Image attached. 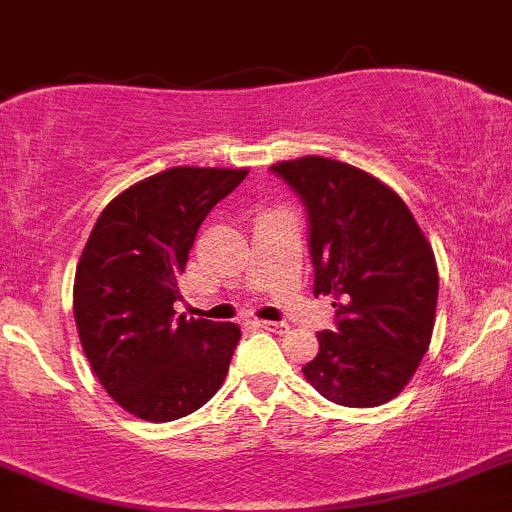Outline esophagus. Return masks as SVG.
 Instances as JSON below:
<instances>
[{"label": "esophagus", "mask_w": 512, "mask_h": 512, "mask_svg": "<svg viewBox=\"0 0 512 512\" xmlns=\"http://www.w3.org/2000/svg\"><path fill=\"white\" fill-rule=\"evenodd\" d=\"M257 329H265V331H275V334H285L288 331V324L283 321H255Z\"/></svg>", "instance_id": "1"}]
</instances>
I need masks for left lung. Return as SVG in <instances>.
Instances as JSON below:
<instances>
[{
  "label": "left lung",
  "mask_w": 512,
  "mask_h": 512,
  "mask_svg": "<svg viewBox=\"0 0 512 512\" xmlns=\"http://www.w3.org/2000/svg\"><path fill=\"white\" fill-rule=\"evenodd\" d=\"M308 211L313 293L334 296L336 329L319 331L303 375L326 400L375 408L411 382L428 352L439 267L398 193L319 155L273 165Z\"/></svg>",
  "instance_id": "left-lung-1"
}]
</instances>
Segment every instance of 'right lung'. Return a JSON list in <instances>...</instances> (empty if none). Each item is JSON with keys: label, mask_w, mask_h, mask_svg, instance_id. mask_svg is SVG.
<instances>
[{"label": "right lung", "mask_w": 512, "mask_h": 512, "mask_svg": "<svg viewBox=\"0 0 512 512\" xmlns=\"http://www.w3.org/2000/svg\"><path fill=\"white\" fill-rule=\"evenodd\" d=\"M247 168H168L107 204L73 280V316L91 370L117 405L165 423L199 411L229 372L237 324L176 319L188 250Z\"/></svg>", "instance_id": "obj_1"}]
</instances>
